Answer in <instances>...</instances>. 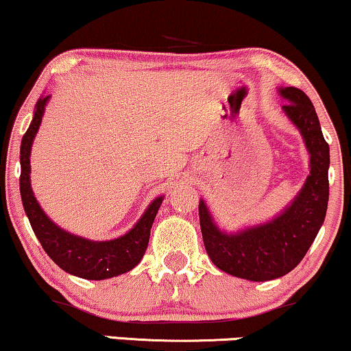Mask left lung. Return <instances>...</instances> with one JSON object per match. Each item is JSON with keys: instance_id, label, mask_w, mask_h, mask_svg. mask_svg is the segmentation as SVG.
Returning <instances> with one entry per match:
<instances>
[{"instance_id": "1", "label": "left lung", "mask_w": 351, "mask_h": 351, "mask_svg": "<svg viewBox=\"0 0 351 351\" xmlns=\"http://www.w3.org/2000/svg\"><path fill=\"white\" fill-rule=\"evenodd\" d=\"M287 118L295 124L309 154V175L280 214L264 223L225 232L217 227L204 199L199 221L204 246L217 267L233 277L267 282L283 277L301 263L326 219L329 202V144L322 136L313 101L296 87H278Z\"/></svg>"}]
</instances>
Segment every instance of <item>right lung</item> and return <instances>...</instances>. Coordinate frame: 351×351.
<instances>
[{
    "instance_id": "1",
    "label": "right lung",
    "mask_w": 351,
    "mask_h": 351,
    "mask_svg": "<svg viewBox=\"0 0 351 351\" xmlns=\"http://www.w3.org/2000/svg\"><path fill=\"white\" fill-rule=\"evenodd\" d=\"M51 95H42L34 108V117L29 130L22 136L21 143V197L25 215L32 225L35 237L51 261L60 265L64 272L86 280H105V278L118 277L124 272H130L143 259L149 245L150 228L162 206L163 196L155 197L141 219L130 232L121 237L106 239V241H94L79 234L66 232L56 225L45 214L37 197L34 196L30 184V150L40 124H42L45 106Z\"/></svg>"
}]
</instances>
